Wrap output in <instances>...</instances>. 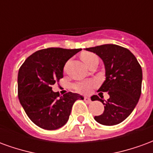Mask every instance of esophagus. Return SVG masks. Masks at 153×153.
Segmentation results:
<instances>
[{
	"mask_svg": "<svg viewBox=\"0 0 153 153\" xmlns=\"http://www.w3.org/2000/svg\"><path fill=\"white\" fill-rule=\"evenodd\" d=\"M83 99H84V101H85L86 102L88 103L91 102V99H90L88 97H83Z\"/></svg>",
	"mask_w": 153,
	"mask_h": 153,
	"instance_id": "34e87169",
	"label": "esophagus"
}]
</instances>
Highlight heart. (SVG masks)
Here are the masks:
<instances>
[{
    "mask_svg": "<svg viewBox=\"0 0 153 153\" xmlns=\"http://www.w3.org/2000/svg\"><path fill=\"white\" fill-rule=\"evenodd\" d=\"M82 59L88 66H89L94 61H98L97 56L93 53L84 54L82 56ZM97 83L95 80H83V81H79L77 83H74L73 88L79 93H89L93 90V88L97 86Z\"/></svg>",
    "mask_w": 153,
    "mask_h": 153,
    "instance_id": "b5f03b06",
    "label": "heart"
}]
</instances>
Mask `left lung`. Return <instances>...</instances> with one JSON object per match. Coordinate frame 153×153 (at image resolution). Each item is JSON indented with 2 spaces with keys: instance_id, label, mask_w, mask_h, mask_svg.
Segmentation results:
<instances>
[{
  "instance_id": "1",
  "label": "left lung",
  "mask_w": 153,
  "mask_h": 153,
  "mask_svg": "<svg viewBox=\"0 0 153 153\" xmlns=\"http://www.w3.org/2000/svg\"><path fill=\"white\" fill-rule=\"evenodd\" d=\"M85 50L96 53L103 60L106 78L98 91L107 92L110 96L105 103V100L97 97L104 105V111L94 119L102 125H118L131 114L140 97L141 65L130 51L118 45L105 44Z\"/></svg>"
}]
</instances>
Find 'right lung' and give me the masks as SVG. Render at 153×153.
<instances>
[{
    "label": "right lung",
    "mask_w": 153,
    "mask_h": 153,
    "mask_svg": "<svg viewBox=\"0 0 153 153\" xmlns=\"http://www.w3.org/2000/svg\"><path fill=\"white\" fill-rule=\"evenodd\" d=\"M82 49L50 47L36 51L25 60L18 74V97L28 118L44 129L62 127L69 120L76 100L83 97L69 93H54L51 86L63 78L66 61Z\"/></svg>",
    "instance_id": "obj_1"
}]
</instances>
